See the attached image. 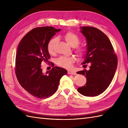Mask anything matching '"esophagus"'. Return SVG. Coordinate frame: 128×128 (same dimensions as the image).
<instances>
[{"mask_svg":"<svg viewBox=\"0 0 128 128\" xmlns=\"http://www.w3.org/2000/svg\"><path fill=\"white\" fill-rule=\"evenodd\" d=\"M68 74H70V75H75L76 72H72V71H68Z\"/></svg>","mask_w":128,"mask_h":128,"instance_id":"esophagus-1","label":"esophagus"}]
</instances>
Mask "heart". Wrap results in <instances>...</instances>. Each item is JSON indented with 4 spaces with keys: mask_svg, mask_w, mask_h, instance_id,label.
<instances>
[{
    "mask_svg": "<svg viewBox=\"0 0 128 128\" xmlns=\"http://www.w3.org/2000/svg\"><path fill=\"white\" fill-rule=\"evenodd\" d=\"M65 40L72 47H76L80 43V39L75 34L72 32H68L64 35ZM57 41L56 38H52L48 42L47 44V50L50 54H53L54 51V46ZM76 52L78 56H83L86 53V50L85 48L77 47L76 49ZM74 59L72 57L69 56H60L56 59V64L58 66L65 68H70L72 66Z\"/></svg>",
    "mask_w": 128,
    "mask_h": 128,
    "instance_id": "b5f03b06",
    "label": "heart"
}]
</instances>
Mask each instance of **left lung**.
Returning <instances> with one entry per match:
<instances>
[{
  "label": "left lung",
  "mask_w": 128,
  "mask_h": 128,
  "mask_svg": "<svg viewBox=\"0 0 128 128\" xmlns=\"http://www.w3.org/2000/svg\"><path fill=\"white\" fill-rule=\"evenodd\" d=\"M80 28L87 40L82 64L90 63V66L88 70L77 72L85 75L87 80L85 86L78 88V91L85 96H96L102 94L112 82L117 68V56L110 39L102 31L94 27Z\"/></svg>",
  "instance_id": "8db88e82"
}]
</instances>
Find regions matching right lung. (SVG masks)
<instances>
[{
    "label": "right lung",
    "instance_id": "add662e5",
    "mask_svg": "<svg viewBox=\"0 0 128 128\" xmlns=\"http://www.w3.org/2000/svg\"><path fill=\"white\" fill-rule=\"evenodd\" d=\"M60 29L46 26L29 31L18 46L15 59V73L21 86L30 94L38 98H48L57 90L61 78L66 70L54 66L44 74L41 62L50 56L47 44Z\"/></svg>",
    "mask_w": 128,
    "mask_h": 128
}]
</instances>
